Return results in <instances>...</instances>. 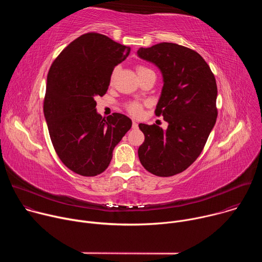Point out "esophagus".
I'll return each instance as SVG.
<instances>
[{"label": "esophagus", "instance_id": "obj_1", "mask_svg": "<svg viewBox=\"0 0 262 262\" xmlns=\"http://www.w3.org/2000/svg\"><path fill=\"white\" fill-rule=\"evenodd\" d=\"M139 127V124L136 122V121H133V128L134 129H137Z\"/></svg>", "mask_w": 262, "mask_h": 262}]
</instances>
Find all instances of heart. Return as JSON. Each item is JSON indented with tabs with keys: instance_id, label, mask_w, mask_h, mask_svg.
<instances>
[{
	"instance_id": "heart-1",
	"label": "heart",
	"mask_w": 262,
	"mask_h": 262,
	"mask_svg": "<svg viewBox=\"0 0 262 262\" xmlns=\"http://www.w3.org/2000/svg\"><path fill=\"white\" fill-rule=\"evenodd\" d=\"M146 71H151L149 68L145 67V66H138L137 67V72L138 74H141L143 72H146ZM114 76V73H113ZM112 76V77H113ZM127 111L129 112V113L134 116H139L141 113H142V104H140L139 102H130L127 104Z\"/></svg>"
}]
</instances>
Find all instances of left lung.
<instances>
[{
  "instance_id": "8db88e82",
  "label": "left lung",
  "mask_w": 262,
  "mask_h": 262,
  "mask_svg": "<svg viewBox=\"0 0 262 262\" xmlns=\"http://www.w3.org/2000/svg\"><path fill=\"white\" fill-rule=\"evenodd\" d=\"M137 54L154 63L162 73L164 86L156 115H162L168 122L167 129L139 124L145 141L138 156L148 172L173 176L197 160L215 124V79L197 52L176 43L141 48Z\"/></svg>"
}]
</instances>
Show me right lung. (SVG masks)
<instances>
[{
	"label": "right lung",
	"mask_w": 262,
	"mask_h": 262,
	"mask_svg": "<svg viewBox=\"0 0 262 262\" xmlns=\"http://www.w3.org/2000/svg\"><path fill=\"white\" fill-rule=\"evenodd\" d=\"M129 52L105 35L87 33L68 45L50 68L45 118L58 157L74 173H102L132 127V120L120 113L102 118L95 101L105 94L112 72Z\"/></svg>",
	"instance_id": "obj_1"
}]
</instances>
